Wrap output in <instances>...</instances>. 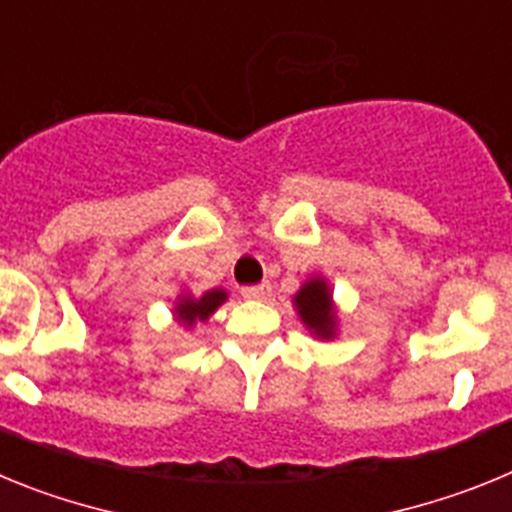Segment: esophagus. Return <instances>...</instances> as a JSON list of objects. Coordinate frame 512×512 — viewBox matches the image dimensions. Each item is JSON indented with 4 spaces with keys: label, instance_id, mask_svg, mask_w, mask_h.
Segmentation results:
<instances>
[{
    "label": "esophagus",
    "instance_id": "obj_1",
    "mask_svg": "<svg viewBox=\"0 0 512 512\" xmlns=\"http://www.w3.org/2000/svg\"><path fill=\"white\" fill-rule=\"evenodd\" d=\"M271 292V284L269 282H261V284H251V287H243L241 295L246 297V300H264V297H269Z\"/></svg>",
    "mask_w": 512,
    "mask_h": 512
}]
</instances>
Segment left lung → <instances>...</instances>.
Wrapping results in <instances>:
<instances>
[{"instance_id":"1","label":"left lung","mask_w":512,"mask_h":512,"mask_svg":"<svg viewBox=\"0 0 512 512\" xmlns=\"http://www.w3.org/2000/svg\"><path fill=\"white\" fill-rule=\"evenodd\" d=\"M295 307L312 336L323 338V341H330L336 336L338 315L336 307H333L330 287L323 277H312L302 284L300 292L295 295Z\"/></svg>"}]
</instances>
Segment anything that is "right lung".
I'll use <instances>...</instances> for the list:
<instances>
[{
  "label": "right lung",
  "mask_w": 512,
  "mask_h": 512,
  "mask_svg": "<svg viewBox=\"0 0 512 512\" xmlns=\"http://www.w3.org/2000/svg\"><path fill=\"white\" fill-rule=\"evenodd\" d=\"M225 300H228V292L220 287L210 289V292H205L202 297H192L189 292H184V295L176 297V307H174L176 323H182L184 328H192L194 323H205V320L210 318L212 312L223 305Z\"/></svg>",
  "instance_id": "obj_1"
}]
</instances>
